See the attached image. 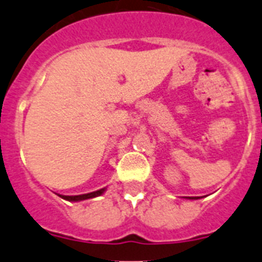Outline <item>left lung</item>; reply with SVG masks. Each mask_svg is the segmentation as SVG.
Returning <instances> with one entry per match:
<instances>
[{
	"instance_id": "obj_1",
	"label": "left lung",
	"mask_w": 262,
	"mask_h": 262,
	"mask_svg": "<svg viewBox=\"0 0 262 262\" xmlns=\"http://www.w3.org/2000/svg\"><path fill=\"white\" fill-rule=\"evenodd\" d=\"M190 198H194V196H190ZM195 198H196V196H195Z\"/></svg>"
}]
</instances>
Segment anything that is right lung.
I'll return each instance as SVG.
<instances>
[{"label":"right lung","instance_id":"add662e5","mask_svg":"<svg viewBox=\"0 0 262 262\" xmlns=\"http://www.w3.org/2000/svg\"><path fill=\"white\" fill-rule=\"evenodd\" d=\"M105 191V189H99V190L93 191V193H88V194H81V195H60L62 200L72 201V202H76V201H84L89 200V198H94V196H98Z\"/></svg>","mask_w":262,"mask_h":262}]
</instances>
